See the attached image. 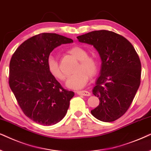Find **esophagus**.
Listing matches in <instances>:
<instances>
[{"label":"esophagus","mask_w":151,"mask_h":151,"mask_svg":"<svg viewBox=\"0 0 151 151\" xmlns=\"http://www.w3.org/2000/svg\"><path fill=\"white\" fill-rule=\"evenodd\" d=\"M79 95H83V96H90V93L88 91L86 90H81V91H77L76 92Z\"/></svg>","instance_id":"esophagus-1"}]
</instances>
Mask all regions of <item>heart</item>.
Here are the masks:
<instances>
[{"mask_svg": "<svg viewBox=\"0 0 151 151\" xmlns=\"http://www.w3.org/2000/svg\"><path fill=\"white\" fill-rule=\"evenodd\" d=\"M72 57L78 60L71 76L66 82V86L71 89H81L88 81V76L93 77L99 69L98 61L94 57L88 56V52L80 46H73L68 50ZM47 67L48 72L53 77L59 81H64L66 76L62 72L59 62L55 57L50 56L47 59Z\"/></svg>", "mask_w": 151, "mask_h": 151, "instance_id": "heart-1", "label": "heart"}]
</instances>
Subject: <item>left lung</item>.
I'll return each mask as SVG.
<instances>
[{"instance_id":"8db88e82","label":"left lung","mask_w":151,"mask_h":151,"mask_svg":"<svg viewBox=\"0 0 151 151\" xmlns=\"http://www.w3.org/2000/svg\"><path fill=\"white\" fill-rule=\"evenodd\" d=\"M77 39L93 45L102 61L101 75L92 90L99 97V104L91 113L100 121H115L127 111L139 87V57L132 44L115 32L92 31Z\"/></svg>"}]
</instances>
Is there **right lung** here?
<instances>
[{
	"label": "right lung",
	"mask_w": 151,
	"mask_h": 151,
	"mask_svg": "<svg viewBox=\"0 0 151 151\" xmlns=\"http://www.w3.org/2000/svg\"><path fill=\"white\" fill-rule=\"evenodd\" d=\"M72 42L57 34H39L24 41L10 60L9 87L23 113L41 125L51 126L61 121L74 95L62 87L47 67L50 52Z\"/></svg>",
	"instance_id": "right-lung-1"
}]
</instances>
